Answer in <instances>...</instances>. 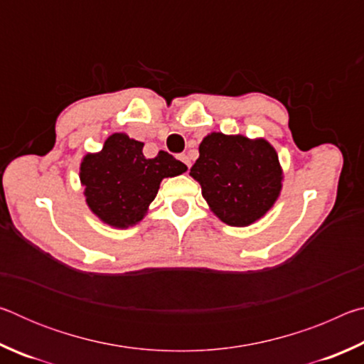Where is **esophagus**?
<instances>
[{
    "mask_svg": "<svg viewBox=\"0 0 364 364\" xmlns=\"http://www.w3.org/2000/svg\"><path fill=\"white\" fill-rule=\"evenodd\" d=\"M180 160H181V162H183L184 165H186L188 168L191 167V159L186 156V154H181V156H180Z\"/></svg>",
    "mask_w": 364,
    "mask_h": 364,
    "instance_id": "obj_1",
    "label": "esophagus"
}]
</instances>
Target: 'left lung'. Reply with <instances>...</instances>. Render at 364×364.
Returning a JSON list of instances; mask_svg holds the SVG:
<instances>
[{"label":"left lung","instance_id":"left-lung-1","mask_svg":"<svg viewBox=\"0 0 364 364\" xmlns=\"http://www.w3.org/2000/svg\"><path fill=\"white\" fill-rule=\"evenodd\" d=\"M189 175L200 184L210 210L230 226L244 228L264 217L282 189L278 154L264 138L208 133Z\"/></svg>","mask_w":364,"mask_h":364}]
</instances>
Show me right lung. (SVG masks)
Returning a JSON list of instances; mask_svg holds the SVG:
<instances>
[{
	"label": "right lung",
	"mask_w": 364,
	"mask_h": 364,
	"mask_svg": "<svg viewBox=\"0 0 364 364\" xmlns=\"http://www.w3.org/2000/svg\"><path fill=\"white\" fill-rule=\"evenodd\" d=\"M144 143L114 133L100 152H88L80 164L86 205L102 223L117 230L138 225L156 199L164 178L184 173L186 165L168 152L146 159Z\"/></svg>",
	"instance_id": "obj_1"
}]
</instances>
